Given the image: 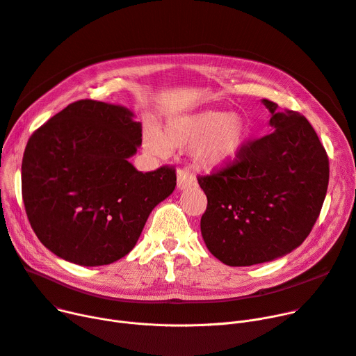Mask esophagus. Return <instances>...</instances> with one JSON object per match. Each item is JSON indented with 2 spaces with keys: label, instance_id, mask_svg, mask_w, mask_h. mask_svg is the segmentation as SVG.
Returning a JSON list of instances; mask_svg holds the SVG:
<instances>
[{
  "label": "esophagus",
  "instance_id": "esophagus-1",
  "mask_svg": "<svg viewBox=\"0 0 356 356\" xmlns=\"http://www.w3.org/2000/svg\"><path fill=\"white\" fill-rule=\"evenodd\" d=\"M195 184V176L188 169H179L177 170V188L183 191V188L191 187Z\"/></svg>",
  "mask_w": 356,
  "mask_h": 356
}]
</instances>
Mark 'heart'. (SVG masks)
Here are the masks:
<instances>
[{
    "instance_id": "heart-1",
    "label": "heart",
    "mask_w": 356,
    "mask_h": 356,
    "mask_svg": "<svg viewBox=\"0 0 356 356\" xmlns=\"http://www.w3.org/2000/svg\"><path fill=\"white\" fill-rule=\"evenodd\" d=\"M249 127L236 113L203 110L172 118L161 133L147 129L143 147L152 156L169 154L172 147L195 145L196 160L206 168H225L238 159L248 140Z\"/></svg>"
}]
</instances>
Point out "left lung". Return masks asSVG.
Returning a JSON list of instances; mask_svg holds the SVG:
<instances>
[{
    "label": "left lung",
    "mask_w": 356,
    "mask_h": 356,
    "mask_svg": "<svg viewBox=\"0 0 356 356\" xmlns=\"http://www.w3.org/2000/svg\"><path fill=\"white\" fill-rule=\"evenodd\" d=\"M272 133L245 143L230 164L199 176L207 197L203 241L229 266L269 262L311 233L326 196L329 159L306 118L264 99Z\"/></svg>",
    "instance_id": "left-lung-1"
}]
</instances>
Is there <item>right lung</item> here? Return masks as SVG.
Wrapping results in <instances>:
<instances>
[{"label": "right lung", "instance_id": "right-lung-1", "mask_svg": "<svg viewBox=\"0 0 356 356\" xmlns=\"http://www.w3.org/2000/svg\"><path fill=\"white\" fill-rule=\"evenodd\" d=\"M141 123L122 106L79 100L37 129L21 165V191L40 242L81 266H103L137 243L152 210L176 187V169L141 173L129 161Z\"/></svg>", "mask_w": 356, "mask_h": 356}]
</instances>
